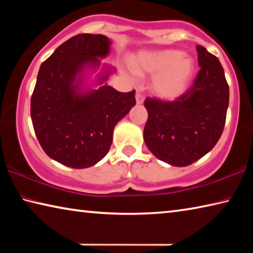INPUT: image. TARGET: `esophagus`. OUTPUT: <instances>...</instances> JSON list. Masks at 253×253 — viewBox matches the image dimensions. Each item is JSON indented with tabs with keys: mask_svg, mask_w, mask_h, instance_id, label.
<instances>
[{
	"mask_svg": "<svg viewBox=\"0 0 253 253\" xmlns=\"http://www.w3.org/2000/svg\"><path fill=\"white\" fill-rule=\"evenodd\" d=\"M136 102H137V104H138V105L143 104V102H144V96H143L140 92H137V93H136Z\"/></svg>",
	"mask_w": 253,
	"mask_h": 253,
	"instance_id": "34e87169",
	"label": "esophagus"
}]
</instances>
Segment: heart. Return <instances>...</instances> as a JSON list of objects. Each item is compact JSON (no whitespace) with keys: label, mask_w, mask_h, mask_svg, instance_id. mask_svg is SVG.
<instances>
[{"label":"heart","mask_w":253,"mask_h":253,"mask_svg":"<svg viewBox=\"0 0 253 253\" xmlns=\"http://www.w3.org/2000/svg\"><path fill=\"white\" fill-rule=\"evenodd\" d=\"M132 67L140 74H156L154 92L165 99H174L186 90L193 78L195 65L177 50L143 51L132 59Z\"/></svg>","instance_id":"1"}]
</instances>
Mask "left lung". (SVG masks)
I'll return each mask as SVG.
<instances>
[{
  "label": "left lung",
  "mask_w": 253,
  "mask_h": 253,
  "mask_svg": "<svg viewBox=\"0 0 253 253\" xmlns=\"http://www.w3.org/2000/svg\"><path fill=\"white\" fill-rule=\"evenodd\" d=\"M201 67L191 88L175 100L146 97L144 140L158 160L187 166L215 146L223 132L229 84L215 55L196 45Z\"/></svg>",
  "instance_id": "left-lung-1"
}]
</instances>
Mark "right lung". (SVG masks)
<instances>
[{
    "mask_svg": "<svg viewBox=\"0 0 253 253\" xmlns=\"http://www.w3.org/2000/svg\"><path fill=\"white\" fill-rule=\"evenodd\" d=\"M109 45L102 34H77L42 62L38 74L31 97L34 132L46 155L72 169L102 160L116 124L136 105L135 90L119 92L106 84L88 93L77 90V74L88 63L99 65L97 57L108 54Z\"/></svg>",
    "mask_w": 253,
    "mask_h": 253,
    "instance_id": "1",
    "label": "right lung"
}]
</instances>
